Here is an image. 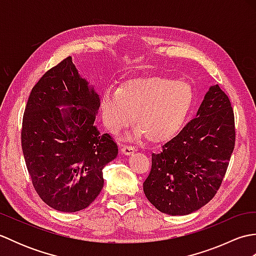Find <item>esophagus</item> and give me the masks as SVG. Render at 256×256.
Wrapping results in <instances>:
<instances>
[{
    "instance_id": "esophagus-1",
    "label": "esophagus",
    "mask_w": 256,
    "mask_h": 256,
    "mask_svg": "<svg viewBox=\"0 0 256 256\" xmlns=\"http://www.w3.org/2000/svg\"><path fill=\"white\" fill-rule=\"evenodd\" d=\"M121 152L124 155H132L133 153L136 152V148H134V146H128V145H124L121 148Z\"/></svg>"
}]
</instances>
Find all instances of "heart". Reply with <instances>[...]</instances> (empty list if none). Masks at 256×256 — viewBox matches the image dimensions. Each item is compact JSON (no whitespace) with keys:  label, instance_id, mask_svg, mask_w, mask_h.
Wrapping results in <instances>:
<instances>
[{"label":"heart","instance_id":"b5f03b06","mask_svg":"<svg viewBox=\"0 0 256 256\" xmlns=\"http://www.w3.org/2000/svg\"><path fill=\"white\" fill-rule=\"evenodd\" d=\"M192 88L184 81L152 76L128 80L116 89L106 90L99 103L104 126L114 135L132 122V138L152 143L170 140L182 128L192 108Z\"/></svg>","mask_w":256,"mask_h":256}]
</instances>
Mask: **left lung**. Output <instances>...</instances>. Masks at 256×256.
<instances>
[{
    "mask_svg": "<svg viewBox=\"0 0 256 256\" xmlns=\"http://www.w3.org/2000/svg\"><path fill=\"white\" fill-rule=\"evenodd\" d=\"M236 144L231 102L218 84L211 86L196 118L175 138L152 154V170L143 184L146 198L172 216L197 211L214 197Z\"/></svg>",
    "mask_w": 256,
    "mask_h": 256,
    "instance_id": "1",
    "label": "left lung"
}]
</instances>
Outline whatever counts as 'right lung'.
Returning <instances> with one entry per match:
<instances>
[{"instance_id":"1","label":"right lung","mask_w":256,"mask_h":256,"mask_svg":"<svg viewBox=\"0 0 256 256\" xmlns=\"http://www.w3.org/2000/svg\"><path fill=\"white\" fill-rule=\"evenodd\" d=\"M99 103L72 57L48 70L32 89L22 150L32 186L52 209L76 212L89 206L103 188V167L118 156L116 143L94 125Z\"/></svg>"}]
</instances>
